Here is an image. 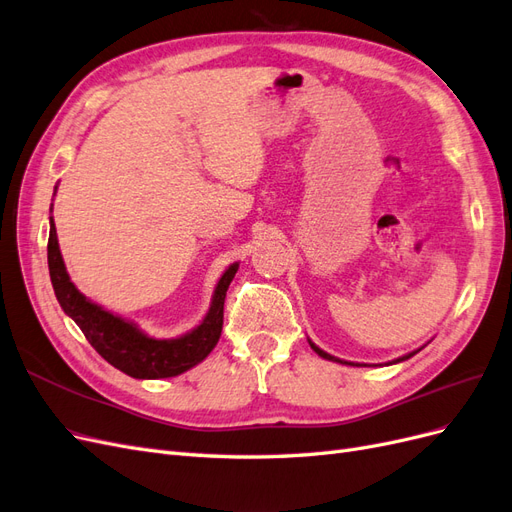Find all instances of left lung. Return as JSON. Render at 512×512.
<instances>
[{
    "mask_svg": "<svg viewBox=\"0 0 512 512\" xmlns=\"http://www.w3.org/2000/svg\"><path fill=\"white\" fill-rule=\"evenodd\" d=\"M309 346L314 348V352L318 354V356H322V359H327V361H335V363H344V365H356V363H348V361H342V359H337V356H331L329 352H324V350H320L316 344H312L309 342ZM418 352V350H416ZM416 352H410V354H406V356H399V359H395L393 363H399V361H406V359H410V356H414Z\"/></svg>",
    "mask_w": 512,
    "mask_h": 512,
    "instance_id": "obj_1",
    "label": "left lung"
}]
</instances>
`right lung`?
Wrapping results in <instances>:
<instances>
[{"label": "right lung", "mask_w": 512, "mask_h": 512, "mask_svg": "<svg viewBox=\"0 0 512 512\" xmlns=\"http://www.w3.org/2000/svg\"><path fill=\"white\" fill-rule=\"evenodd\" d=\"M49 273L55 297L61 309L79 324L87 342L96 348L104 361L117 367L123 374L138 380L173 378L205 361L209 352L218 344L224 324V299L226 290L235 277L239 262L230 265L213 290V299L207 316L196 329L173 339H156L143 333L134 322L106 312L100 305L91 303L79 292L66 271L64 258L59 252L57 230L51 218L49 232Z\"/></svg>", "instance_id": "1"}]
</instances>
